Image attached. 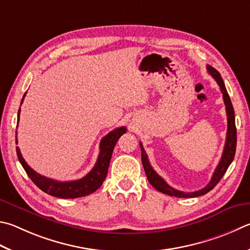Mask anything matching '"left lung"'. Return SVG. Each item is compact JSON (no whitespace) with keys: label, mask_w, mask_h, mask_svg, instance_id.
<instances>
[{"label":"left lung","mask_w":250,"mask_h":250,"mask_svg":"<svg viewBox=\"0 0 250 250\" xmlns=\"http://www.w3.org/2000/svg\"><path fill=\"white\" fill-rule=\"evenodd\" d=\"M208 72L210 73L213 79L216 81L217 85L220 86L221 92L223 94V99H224V104H225V108H226V115H228V132H226V141H225V146H224V151L223 154H222L221 161L219 163V165L216 166V168L213 172V176L206 187L198 190V191H193V192H184V191H179V190L174 189L172 187L166 183V181L162 178L161 176L157 175V172L153 169V167L151 166L148 162V158L146 153H145L142 143L140 142V147H141V155H142V164L144 167L145 174H146L147 180L149 181L154 188L162 193L168 194V196L171 197H177V198H194V197H200L203 196V194L208 193V191L215 187V186L219 184V181L222 179V177L224 176V174L228 170L229 166L230 165V163L233 162L234 156H235V151H236V141H237V137H236V125H235V113H234V108L232 105V102H230V98L228 94V90H226V87L224 85V82L221 78V74L217 72L214 67H212L211 65L207 66Z\"/></svg>","instance_id":"8db88e82"}]
</instances>
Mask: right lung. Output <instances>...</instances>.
<instances>
[{
    "label": "right lung",
    "mask_w": 250,
    "mask_h": 250,
    "mask_svg": "<svg viewBox=\"0 0 250 250\" xmlns=\"http://www.w3.org/2000/svg\"><path fill=\"white\" fill-rule=\"evenodd\" d=\"M25 95L22 96L21 103L24 101ZM20 112L21 108L20 110H18V121H20ZM125 126H120V128L112 130L111 132L105 135V137L102 139L101 144H99V155L96 164H95L93 169L90 170L87 175L78 180L58 181L51 178H47V177L36 172L28 164H27L24 158H22L18 146H16V153L18 161L21 162L22 168L25 169L29 178L33 180V183L37 186L39 189H42L43 192L50 194V196L61 199H74L85 197L96 191V190L103 185L104 180H105L107 176L108 167H109V163L111 160L112 151L113 148H115V145L121 135L125 134Z\"/></svg>",
    "instance_id": "add662e5"
}]
</instances>
